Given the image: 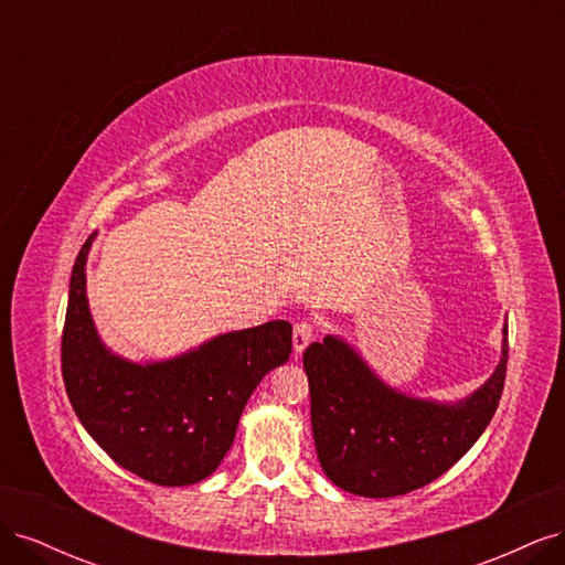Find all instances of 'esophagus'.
Instances as JSON below:
<instances>
[{
	"label": "esophagus",
	"instance_id": "1",
	"mask_svg": "<svg viewBox=\"0 0 565 565\" xmlns=\"http://www.w3.org/2000/svg\"><path fill=\"white\" fill-rule=\"evenodd\" d=\"M313 332H316V324H313L311 320H299V322L295 324V334H292L295 353H301L306 347L311 344Z\"/></svg>",
	"mask_w": 565,
	"mask_h": 565
}]
</instances>
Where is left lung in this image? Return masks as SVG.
<instances>
[{
    "instance_id": "8db88e82",
    "label": "left lung",
    "mask_w": 565,
    "mask_h": 565,
    "mask_svg": "<svg viewBox=\"0 0 565 565\" xmlns=\"http://www.w3.org/2000/svg\"><path fill=\"white\" fill-rule=\"evenodd\" d=\"M502 361L473 396L457 405L407 398L374 377L337 337L303 351L311 391V424L322 471L361 498H396L446 473L486 431L502 398Z\"/></svg>"
}]
</instances>
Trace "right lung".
<instances>
[{"instance_id": "add662e5", "label": "right lung", "mask_w": 565, "mask_h": 565, "mask_svg": "<svg viewBox=\"0 0 565 565\" xmlns=\"http://www.w3.org/2000/svg\"><path fill=\"white\" fill-rule=\"evenodd\" d=\"M94 235L82 245L61 339L67 398L84 429L119 467L156 486L207 478L233 446L237 419L266 372L287 363L292 324L221 334L174 361L136 365L113 355L94 330L84 266Z\"/></svg>"}]
</instances>
